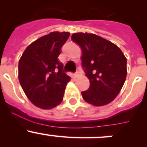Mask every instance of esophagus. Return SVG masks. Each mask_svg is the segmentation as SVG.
I'll return each instance as SVG.
<instances>
[{
	"mask_svg": "<svg viewBox=\"0 0 147 147\" xmlns=\"http://www.w3.org/2000/svg\"><path fill=\"white\" fill-rule=\"evenodd\" d=\"M80 73H81L80 68L78 67V69H77V70H76V72H75V76H76V77L79 76V75H80Z\"/></svg>",
	"mask_w": 147,
	"mask_h": 147,
	"instance_id": "esophagus-1",
	"label": "esophagus"
}]
</instances>
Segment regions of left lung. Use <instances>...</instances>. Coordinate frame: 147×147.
<instances>
[{"label": "left lung", "instance_id": "left-lung-1", "mask_svg": "<svg viewBox=\"0 0 147 147\" xmlns=\"http://www.w3.org/2000/svg\"><path fill=\"white\" fill-rule=\"evenodd\" d=\"M72 40L82 49V66L90 80L83 99L97 107L110 103L125 82L127 58L116 45L94 34L73 33Z\"/></svg>", "mask_w": 147, "mask_h": 147}]
</instances>
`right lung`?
<instances>
[{
  "label": "right lung",
  "mask_w": 147,
  "mask_h": 147,
  "mask_svg": "<svg viewBox=\"0 0 147 147\" xmlns=\"http://www.w3.org/2000/svg\"><path fill=\"white\" fill-rule=\"evenodd\" d=\"M70 33L52 32L28 45L18 64V79L25 94L35 106L45 109L63 101L71 80L58 60L61 48Z\"/></svg>",
  "instance_id": "right-lung-1"
}]
</instances>
